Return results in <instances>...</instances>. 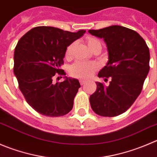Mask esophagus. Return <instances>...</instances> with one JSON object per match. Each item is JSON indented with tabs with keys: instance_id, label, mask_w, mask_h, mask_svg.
<instances>
[{
	"instance_id": "esophagus-1",
	"label": "esophagus",
	"mask_w": 157,
	"mask_h": 157,
	"mask_svg": "<svg viewBox=\"0 0 157 157\" xmlns=\"http://www.w3.org/2000/svg\"><path fill=\"white\" fill-rule=\"evenodd\" d=\"M79 81H80V85H83V84H84L85 83H86V80H83V79H80V80H79Z\"/></svg>"
}]
</instances>
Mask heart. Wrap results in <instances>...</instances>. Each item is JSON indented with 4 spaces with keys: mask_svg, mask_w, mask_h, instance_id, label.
Here are the masks:
<instances>
[{
    "mask_svg": "<svg viewBox=\"0 0 157 157\" xmlns=\"http://www.w3.org/2000/svg\"><path fill=\"white\" fill-rule=\"evenodd\" d=\"M86 43L91 51L96 49H102L101 42L95 37H87ZM75 48V43H71L67 48L65 51V57L70 59L72 57L73 51ZM98 69V64L95 62H80L77 61L70 68V74L72 77L77 78L86 79L92 76V74Z\"/></svg>",
    "mask_w": 157,
    "mask_h": 157,
    "instance_id": "heart-1",
    "label": "heart"
}]
</instances>
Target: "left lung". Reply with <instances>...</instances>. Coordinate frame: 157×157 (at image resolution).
<instances>
[{"instance_id":"obj_1","label":"left lung","mask_w":157,"mask_h":157,"mask_svg":"<svg viewBox=\"0 0 157 157\" xmlns=\"http://www.w3.org/2000/svg\"><path fill=\"white\" fill-rule=\"evenodd\" d=\"M103 38L109 60L99 72L109 85L96 82L97 90L90 97L93 110L101 117L121 115L132 106L143 89L150 71V51L144 38L135 30L119 25L89 30Z\"/></svg>"}]
</instances>
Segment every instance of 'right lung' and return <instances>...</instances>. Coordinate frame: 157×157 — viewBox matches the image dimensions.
<instances>
[{
  "mask_svg": "<svg viewBox=\"0 0 157 157\" xmlns=\"http://www.w3.org/2000/svg\"><path fill=\"white\" fill-rule=\"evenodd\" d=\"M85 32L40 26L32 28L18 41L13 73L26 101L39 113L57 117L72 109L80 87L78 80L65 77L64 81L56 83L53 80L55 76L66 75L61 66L67 48Z\"/></svg>",
  "mask_w": 157,
  "mask_h": 157,
  "instance_id": "obj_1",
  "label": "right lung"
}]
</instances>
